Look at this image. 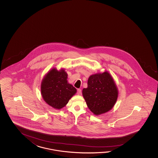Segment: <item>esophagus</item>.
Here are the masks:
<instances>
[{
  "instance_id": "34e87169",
  "label": "esophagus",
  "mask_w": 158,
  "mask_h": 158,
  "mask_svg": "<svg viewBox=\"0 0 158 158\" xmlns=\"http://www.w3.org/2000/svg\"><path fill=\"white\" fill-rule=\"evenodd\" d=\"M77 94L78 95H80L81 94V90L80 89H78L77 91Z\"/></svg>"
}]
</instances>
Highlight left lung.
I'll return each instance as SVG.
<instances>
[{"instance_id": "1", "label": "left lung", "mask_w": 158, "mask_h": 158, "mask_svg": "<svg viewBox=\"0 0 158 158\" xmlns=\"http://www.w3.org/2000/svg\"><path fill=\"white\" fill-rule=\"evenodd\" d=\"M82 94L87 107L94 114L99 115L111 110L118 97V90L111 74L107 72L90 76L87 88Z\"/></svg>"}]
</instances>
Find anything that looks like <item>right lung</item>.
Listing matches in <instances>:
<instances>
[{
	"instance_id": "obj_1",
	"label": "right lung",
	"mask_w": 158,
	"mask_h": 158,
	"mask_svg": "<svg viewBox=\"0 0 158 158\" xmlns=\"http://www.w3.org/2000/svg\"><path fill=\"white\" fill-rule=\"evenodd\" d=\"M68 74L64 69H52L44 77L41 84V93L44 101L51 107L59 110L67 104L77 92L68 83Z\"/></svg>"
}]
</instances>
